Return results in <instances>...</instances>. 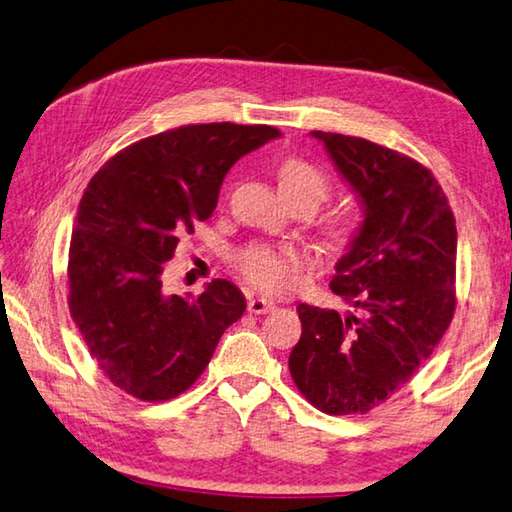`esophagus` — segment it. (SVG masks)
Wrapping results in <instances>:
<instances>
[{
    "label": "esophagus",
    "mask_w": 512,
    "mask_h": 512,
    "mask_svg": "<svg viewBox=\"0 0 512 512\" xmlns=\"http://www.w3.org/2000/svg\"><path fill=\"white\" fill-rule=\"evenodd\" d=\"M275 308V302H270L266 297H250L248 299V313L253 315H264Z\"/></svg>",
    "instance_id": "34e87169"
}]
</instances>
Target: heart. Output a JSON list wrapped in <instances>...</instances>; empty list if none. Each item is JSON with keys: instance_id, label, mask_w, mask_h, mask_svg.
I'll return each mask as SVG.
<instances>
[{"instance_id": "heart-1", "label": "heart", "mask_w": 512, "mask_h": 512, "mask_svg": "<svg viewBox=\"0 0 512 512\" xmlns=\"http://www.w3.org/2000/svg\"><path fill=\"white\" fill-rule=\"evenodd\" d=\"M279 188L288 195H308L319 204L328 193V179L317 166L304 159L290 157L277 170ZM302 253L293 246L270 248L250 246L239 255V270L250 284L266 290V293H286L297 284Z\"/></svg>"}]
</instances>
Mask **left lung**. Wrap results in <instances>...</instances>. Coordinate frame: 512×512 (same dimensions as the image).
Segmentation results:
<instances>
[{
    "label": "left lung",
    "mask_w": 512,
    "mask_h": 512,
    "mask_svg": "<svg viewBox=\"0 0 512 512\" xmlns=\"http://www.w3.org/2000/svg\"><path fill=\"white\" fill-rule=\"evenodd\" d=\"M362 206L330 290L355 308L299 304L302 337L288 368L328 415L368 413L433 353L455 313L457 228L422 164L368 139L313 130Z\"/></svg>",
    "instance_id": "left-lung-1"
}]
</instances>
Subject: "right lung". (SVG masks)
<instances>
[{"label": "right lung", "mask_w": 512, "mask_h": 512, "mask_svg": "<svg viewBox=\"0 0 512 512\" xmlns=\"http://www.w3.org/2000/svg\"><path fill=\"white\" fill-rule=\"evenodd\" d=\"M273 126L197 124L128 146L90 179L70 237V315L104 375L144 402H166L204 373L219 337L246 310L228 279L199 297L168 295L164 264L217 206L239 157L277 139Z\"/></svg>", "instance_id": "right-lung-1"}]
</instances>
